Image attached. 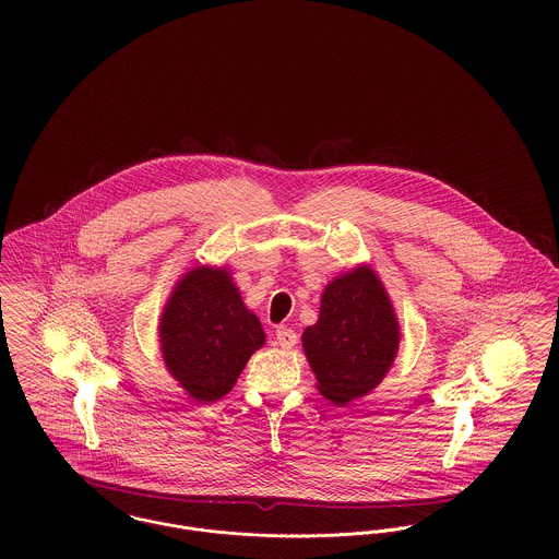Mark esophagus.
I'll use <instances>...</instances> for the list:
<instances>
[{"label":"esophagus","instance_id":"esophagus-1","mask_svg":"<svg viewBox=\"0 0 559 559\" xmlns=\"http://www.w3.org/2000/svg\"><path fill=\"white\" fill-rule=\"evenodd\" d=\"M275 340H277V344L282 346V348H293L295 344H297V333L293 331V329H288V326H277V331H275Z\"/></svg>","mask_w":559,"mask_h":559}]
</instances>
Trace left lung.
<instances>
[{
  "label": "left lung",
  "instance_id": "obj_1",
  "mask_svg": "<svg viewBox=\"0 0 559 559\" xmlns=\"http://www.w3.org/2000/svg\"><path fill=\"white\" fill-rule=\"evenodd\" d=\"M320 394L346 406L377 390L400 346L394 304L370 264L333 277L320 297L319 320L301 335Z\"/></svg>",
  "mask_w": 559,
  "mask_h": 559
}]
</instances>
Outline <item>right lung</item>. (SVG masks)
I'll return each mask as SVG.
<instances>
[{"label": "right lung", "mask_w": 559, "mask_h": 559, "mask_svg": "<svg viewBox=\"0 0 559 559\" xmlns=\"http://www.w3.org/2000/svg\"><path fill=\"white\" fill-rule=\"evenodd\" d=\"M264 340L260 319L242 304L228 266H191L160 312L165 368L200 404L224 399Z\"/></svg>", "instance_id": "add662e5"}]
</instances>
